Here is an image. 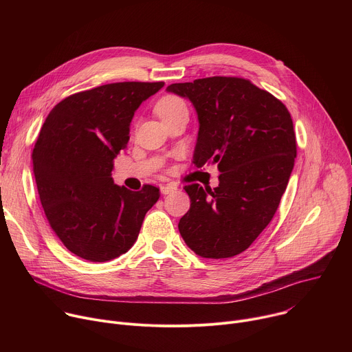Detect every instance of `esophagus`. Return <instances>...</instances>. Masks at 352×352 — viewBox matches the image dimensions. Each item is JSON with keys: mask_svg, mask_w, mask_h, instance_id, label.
I'll return each instance as SVG.
<instances>
[{"mask_svg": "<svg viewBox=\"0 0 352 352\" xmlns=\"http://www.w3.org/2000/svg\"><path fill=\"white\" fill-rule=\"evenodd\" d=\"M175 189H177V185H175V184H166V185H162V188H160V190H162L163 195H168V193L174 192Z\"/></svg>", "mask_w": 352, "mask_h": 352, "instance_id": "34e87169", "label": "esophagus"}]
</instances>
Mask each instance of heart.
Returning <instances> with one entry per match:
<instances>
[{
    "label": "heart",
    "mask_w": 352,
    "mask_h": 352,
    "mask_svg": "<svg viewBox=\"0 0 352 352\" xmlns=\"http://www.w3.org/2000/svg\"><path fill=\"white\" fill-rule=\"evenodd\" d=\"M155 110L162 121H166L167 118L175 116L179 111H186V106L177 96H164L159 100Z\"/></svg>",
    "instance_id": "b5f03b06"
}]
</instances>
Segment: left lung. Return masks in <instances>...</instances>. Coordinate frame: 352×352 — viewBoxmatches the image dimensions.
<instances>
[{"instance_id":"left-lung-1","label":"left lung","mask_w":352,"mask_h":352,"mask_svg":"<svg viewBox=\"0 0 352 352\" xmlns=\"http://www.w3.org/2000/svg\"><path fill=\"white\" fill-rule=\"evenodd\" d=\"M199 121L193 164H217L219 186L184 189L190 208L178 223L197 256L224 259L248 249L272 221L296 157L291 116L273 94L242 78L173 83Z\"/></svg>"}]
</instances>
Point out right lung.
Listing matches in <instances>:
<instances>
[{
    "label": "right lung",
    "instance_id": "add662e5",
    "mask_svg": "<svg viewBox=\"0 0 352 352\" xmlns=\"http://www.w3.org/2000/svg\"><path fill=\"white\" fill-rule=\"evenodd\" d=\"M164 82H120L75 93L47 116L33 148V174L45 217L68 250L107 262L138 239L159 188L114 184V159L129 140L135 111Z\"/></svg>",
    "mask_w": 352,
    "mask_h": 352
}]
</instances>
